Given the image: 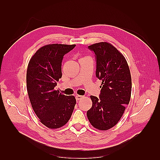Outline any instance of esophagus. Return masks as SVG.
<instances>
[{"instance_id": "esophagus-1", "label": "esophagus", "mask_w": 160, "mask_h": 160, "mask_svg": "<svg viewBox=\"0 0 160 160\" xmlns=\"http://www.w3.org/2000/svg\"><path fill=\"white\" fill-rule=\"evenodd\" d=\"M82 98H84L83 96H80V95H77V96H76V99L77 100H81V99H82Z\"/></svg>"}]
</instances>
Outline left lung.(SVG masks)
I'll use <instances>...</instances> for the list:
<instances>
[{"label": "left lung", "mask_w": 160, "mask_h": 160, "mask_svg": "<svg viewBox=\"0 0 160 160\" xmlns=\"http://www.w3.org/2000/svg\"><path fill=\"white\" fill-rule=\"evenodd\" d=\"M88 48L95 54L96 76L102 86L99 98L91 96L93 104L87 118L93 127L108 130L120 120L130 101V70L124 56L111 44L96 43Z\"/></svg>", "instance_id": "obj_1"}]
</instances>
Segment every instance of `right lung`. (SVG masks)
I'll return each instance as SVG.
<instances>
[{"label":"right lung","mask_w":160,"mask_h":160,"mask_svg":"<svg viewBox=\"0 0 160 160\" xmlns=\"http://www.w3.org/2000/svg\"><path fill=\"white\" fill-rule=\"evenodd\" d=\"M76 45L52 44L40 48L30 60L27 71L29 100L40 122L50 128L62 127L69 121L76 105L73 96L55 91L62 78V62Z\"/></svg>","instance_id":"add662e5"}]
</instances>
